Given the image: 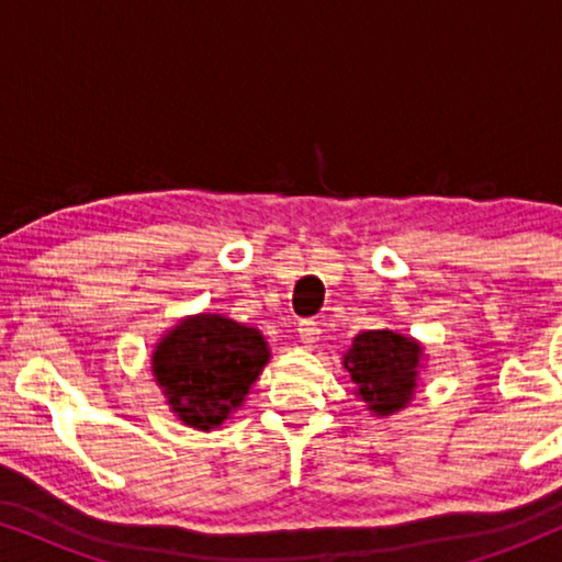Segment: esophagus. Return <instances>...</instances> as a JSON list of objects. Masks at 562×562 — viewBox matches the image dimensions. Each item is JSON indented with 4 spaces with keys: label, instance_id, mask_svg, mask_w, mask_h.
Returning <instances> with one entry per match:
<instances>
[{
    "label": "esophagus",
    "instance_id": "34e87169",
    "mask_svg": "<svg viewBox=\"0 0 562 562\" xmlns=\"http://www.w3.org/2000/svg\"><path fill=\"white\" fill-rule=\"evenodd\" d=\"M319 325L317 322H312V319H304V322H299V340L304 342V348H314V345L319 342Z\"/></svg>",
    "mask_w": 562,
    "mask_h": 562
}]
</instances>
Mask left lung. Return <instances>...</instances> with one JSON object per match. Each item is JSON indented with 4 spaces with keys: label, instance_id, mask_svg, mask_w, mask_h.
I'll list each match as a JSON object with an SVG mask.
<instances>
[{
    "label": "left lung",
    "instance_id": "obj_1",
    "mask_svg": "<svg viewBox=\"0 0 562 562\" xmlns=\"http://www.w3.org/2000/svg\"><path fill=\"white\" fill-rule=\"evenodd\" d=\"M425 348L396 329H366L352 337L342 356L356 396L375 417H391L409 406L419 383Z\"/></svg>",
    "mask_w": 562,
    "mask_h": 562
}]
</instances>
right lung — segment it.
Segmentation results:
<instances>
[{"label": "right lung", "mask_w": 562, "mask_h": 562, "mask_svg": "<svg viewBox=\"0 0 562 562\" xmlns=\"http://www.w3.org/2000/svg\"><path fill=\"white\" fill-rule=\"evenodd\" d=\"M268 360L271 350L260 329L199 312L160 337L150 368L179 422L210 432L240 409Z\"/></svg>", "instance_id": "obj_1"}]
</instances>
